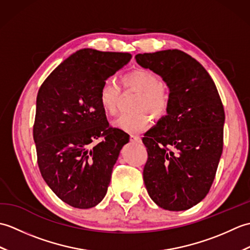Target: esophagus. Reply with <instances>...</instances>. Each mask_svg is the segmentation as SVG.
Segmentation results:
<instances>
[{
    "instance_id": "1",
    "label": "esophagus",
    "mask_w": 250,
    "mask_h": 250,
    "mask_svg": "<svg viewBox=\"0 0 250 250\" xmlns=\"http://www.w3.org/2000/svg\"><path fill=\"white\" fill-rule=\"evenodd\" d=\"M130 140H131V142L140 143V142H141V137H140L139 135H135V134H131V135H130Z\"/></svg>"
}]
</instances>
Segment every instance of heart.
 <instances>
[{
    "mask_svg": "<svg viewBox=\"0 0 250 250\" xmlns=\"http://www.w3.org/2000/svg\"><path fill=\"white\" fill-rule=\"evenodd\" d=\"M120 83L125 89L140 92L136 99L133 114H122L114 122L117 129L136 133L148 125L149 118L147 111L155 118H160L168 107L169 92L158 75L148 68H135L121 76ZM120 89L116 83L105 82L99 91V104L107 115H115L118 108Z\"/></svg>",
    "mask_w": 250,
    "mask_h": 250,
    "instance_id": "b5f03b06",
    "label": "heart"
}]
</instances>
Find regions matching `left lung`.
<instances>
[{
	"instance_id": "1",
	"label": "left lung",
	"mask_w": 250,
	"mask_h": 250,
	"mask_svg": "<svg viewBox=\"0 0 250 250\" xmlns=\"http://www.w3.org/2000/svg\"><path fill=\"white\" fill-rule=\"evenodd\" d=\"M135 59L169 88L167 115L142 139L148 153L143 171L147 192L161 208L189 209L208 193L224 148L218 90L201 63L182 50L139 54Z\"/></svg>"
}]
</instances>
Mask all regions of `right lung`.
<instances>
[{
	"label": "right lung",
	"mask_w": 250,
	"mask_h": 250,
	"mask_svg": "<svg viewBox=\"0 0 250 250\" xmlns=\"http://www.w3.org/2000/svg\"><path fill=\"white\" fill-rule=\"evenodd\" d=\"M131 58L128 52L78 50L37 93V164L58 198L76 208H90L103 200L121 148L130 140L125 131L109 126L99 91ZM99 138L103 141L93 146Z\"/></svg>",
	"instance_id": "right-lung-1"
}]
</instances>
